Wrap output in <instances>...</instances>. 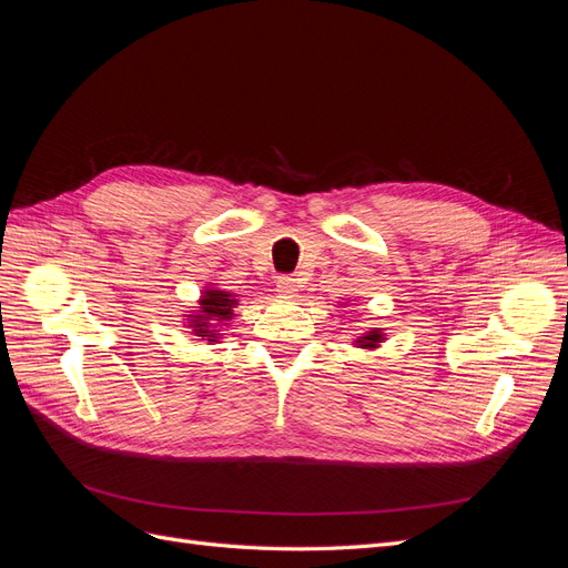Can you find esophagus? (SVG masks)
Wrapping results in <instances>:
<instances>
[{
  "label": "esophagus",
  "instance_id": "34e87169",
  "mask_svg": "<svg viewBox=\"0 0 568 568\" xmlns=\"http://www.w3.org/2000/svg\"><path fill=\"white\" fill-rule=\"evenodd\" d=\"M274 286H277V294H282V296H294L296 294V280L294 277H288V274H284V277H277V282H274Z\"/></svg>",
  "mask_w": 568,
  "mask_h": 568
}]
</instances>
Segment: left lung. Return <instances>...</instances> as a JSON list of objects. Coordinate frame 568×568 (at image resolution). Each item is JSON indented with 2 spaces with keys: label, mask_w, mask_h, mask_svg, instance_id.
Wrapping results in <instances>:
<instances>
[{
  "label": "left lung",
  "mask_w": 568,
  "mask_h": 568,
  "mask_svg": "<svg viewBox=\"0 0 568 568\" xmlns=\"http://www.w3.org/2000/svg\"><path fill=\"white\" fill-rule=\"evenodd\" d=\"M384 338H386L384 329H369L363 336H357V341H353V346L363 351H374L379 348V343H384Z\"/></svg>",
  "instance_id": "left-lung-1"
}]
</instances>
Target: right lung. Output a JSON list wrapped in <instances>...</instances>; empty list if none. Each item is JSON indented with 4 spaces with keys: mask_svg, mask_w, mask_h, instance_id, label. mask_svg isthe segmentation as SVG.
I'll list each match as a JSON object with an SVG mask.
<instances>
[{
    "mask_svg": "<svg viewBox=\"0 0 568 568\" xmlns=\"http://www.w3.org/2000/svg\"><path fill=\"white\" fill-rule=\"evenodd\" d=\"M239 305L236 294L232 291H222L217 286H205L201 291V298L196 311L186 317V326L194 336H201L209 343H217L222 338V326H227L234 317V307Z\"/></svg>",
    "mask_w": 568,
    "mask_h": 568,
    "instance_id": "obj_1",
    "label": "right lung"
}]
</instances>
